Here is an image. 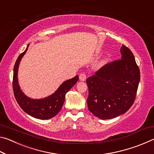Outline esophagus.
<instances>
[{"label":"esophagus","instance_id":"obj_1","mask_svg":"<svg viewBox=\"0 0 154 154\" xmlns=\"http://www.w3.org/2000/svg\"><path fill=\"white\" fill-rule=\"evenodd\" d=\"M79 80L82 81V82H84V81L86 80V75L84 72H82L79 75Z\"/></svg>","mask_w":154,"mask_h":154}]
</instances>
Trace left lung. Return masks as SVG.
<instances>
[{
	"mask_svg": "<svg viewBox=\"0 0 154 154\" xmlns=\"http://www.w3.org/2000/svg\"><path fill=\"white\" fill-rule=\"evenodd\" d=\"M120 52V60L105 64L86 80L88 109L99 119H112L125 113L136 98L139 66L130 49L122 45Z\"/></svg>",
	"mask_w": 154,
	"mask_h": 154,
	"instance_id": "1",
	"label": "left lung"
}]
</instances>
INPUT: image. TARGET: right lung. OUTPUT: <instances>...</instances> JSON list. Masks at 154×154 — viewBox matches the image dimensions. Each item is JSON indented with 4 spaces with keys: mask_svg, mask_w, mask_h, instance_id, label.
I'll list each match as a JSON object with an SVG mask.
<instances>
[{
    "mask_svg": "<svg viewBox=\"0 0 154 154\" xmlns=\"http://www.w3.org/2000/svg\"><path fill=\"white\" fill-rule=\"evenodd\" d=\"M28 46L29 45H28L26 50L18 56L14 66L13 88L15 98L20 107L30 116L39 119H50L56 116L61 110L64 102L65 95L77 82L79 76L76 75L72 79L65 81L55 92L48 97L41 99H32L28 97L20 89L18 83L17 72L20 62L26 52Z\"/></svg>",
    "mask_w": 154,
    "mask_h": 154,
    "instance_id": "obj_1",
    "label": "right lung"
}]
</instances>
